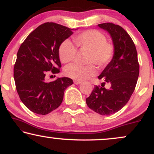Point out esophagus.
Segmentation results:
<instances>
[{
  "label": "esophagus",
  "instance_id": "obj_1",
  "mask_svg": "<svg viewBox=\"0 0 154 154\" xmlns=\"http://www.w3.org/2000/svg\"><path fill=\"white\" fill-rule=\"evenodd\" d=\"M74 83H75V85H79V84H81L82 82H81V81H79V80H75L74 81Z\"/></svg>",
  "mask_w": 154,
  "mask_h": 154
}]
</instances>
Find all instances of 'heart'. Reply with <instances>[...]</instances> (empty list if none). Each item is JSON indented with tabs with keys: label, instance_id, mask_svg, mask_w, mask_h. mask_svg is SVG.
<instances>
[{
	"label": "heart",
	"instance_id": "heart-1",
	"mask_svg": "<svg viewBox=\"0 0 154 154\" xmlns=\"http://www.w3.org/2000/svg\"><path fill=\"white\" fill-rule=\"evenodd\" d=\"M75 45L81 51L87 52L86 61L88 63H95L98 66H107L114 55V48L108 43L103 33L97 30H87L73 38ZM77 49L70 40H65L60 45L59 56L60 61L63 63H69L75 59ZM96 68L93 64L79 66L72 64L65 68L64 74L67 77L82 81L94 76Z\"/></svg>",
	"mask_w": 154,
	"mask_h": 154
}]
</instances>
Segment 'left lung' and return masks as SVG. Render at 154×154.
Listing matches in <instances>:
<instances>
[{
	"mask_svg": "<svg viewBox=\"0 0 154 154\" xmlns=\"http://www.w3.org/2000/svg\"><path fill=\"white\" fill-rule=\"evenodd\" d=\"M98 26L109 33L114 44V57L98 76L99 79L103 78L110 83L111 88L107 90L95 86L86 98V103L98 114L110 115L129 101L137 84L140 66L135 44L122 26L113 23H103Z\"/></svg>",
	"mask_w": 154,
	"mask_h": 154,
	"instance_id": "8db88e82",
	"label": "left lung"
}]
</instances>
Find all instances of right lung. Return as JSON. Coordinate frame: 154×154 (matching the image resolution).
Wrapping results in <instances>:
<instances>
[{"mask_svg":"<svg viewBox=\"0 0 154 154\" xmlns=\"http://www.w3.org/2000/svg\"><path fill=\"white\" fill-rule=\"evenodd\" d=\"M73 29L54 22L41 24L19 48L14 68L16 88L22 103L38 114H49L62 103L64 91L73 84L69 77L45 81L48 72L59 73V49Z\"/></svg>","mask_w":154,"mask_h":154,"instance_id":"add662e5","label":"right lung"}]
</instances>
